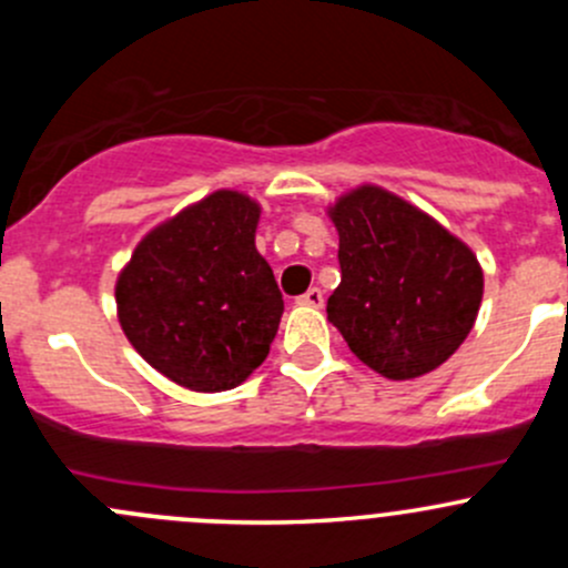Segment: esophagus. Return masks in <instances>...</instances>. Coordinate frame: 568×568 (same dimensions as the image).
<instances>
[{"mask_svg": "<svg viewBox=\"0 0 568 568\" xmlns=\"http://www.w3.org/2000/svg\"><path fill=\"white\" fill-rule=\"evenodd\" d=\"M300 305H307V307H324V294H321V288H311L307 294L300 296Z\"/></svg>", "mask_w": 568, "mask_h": 568, "instance_id": "1", "label": "esophagus"}]
</instances>
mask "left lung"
<instances>
[{"instance_id": "1", "label": "left lung", "mask_w": 568, "mask_h": 568, "mask_svg": "<svg viewBox=\"0 0 568 568\" xmlns=\"http://www.w3.org/2000/svg\"><path fill=\"white\" fill-rule=\"evenodd\" d=\"M329 214L341 236V285L326 300V318L387 379L439 368L478 316L484 272L473 252L385 189H357Z\"/></svg>"}]
</instances>
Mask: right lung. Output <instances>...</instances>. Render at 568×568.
I'll return each mask as SVG.
<instances>
[{"label":"right lung","instance_id":"obj_1","mask_svg":"<svg viewBox=\"0 0 568 568\" xmlns=\"http://www.w3.org/2000/svg\"><path fill=\"white\" fill-rule=\"evenodd\" d=\"M255 227L250 197L214 192L148 233L120 274L125 337L175 385L233 390L266 359L283 294L257 255Z\"/></svg>","mask_w":568,"mask_h":568}]
</instances>
